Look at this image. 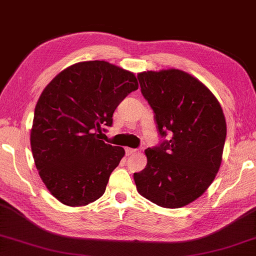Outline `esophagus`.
I'll return each instance as SVG.
<instances>
[{
	"mask_svg": "<svg viewBox=\"0 0 256 256\" xmlns=\"http://www.w3.org/2000/svg\"><path fill=\"white\" fill-rule=\"evenodd\" d=\"M125 152H126L128 156H131V154H134V153H136V148H125Z\"/></svg>",
	"mask_w": 256,
	"mask_h": 256,
	"instance_id": "34e87169",
	"label": "esophagus"
}]
</instances>
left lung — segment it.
Here are the masks:
<instances>
[{
    "label": "left lung",
    "mask_w": 256,
    "mask_h": 256,
    "mask_svg": "<svg viewBox=\"0 0 256 256\" xmlns=\"http://www.w3.org/2000/svg\"><path fill=\"white\" fill-rule=\"evenodd\" d=\"M138 80L161 140L146 148V168L133 174L136 189L158 206L184 207L206 192L220 170L224 113L212 92L184 72H144Z\"/></svg>",
    "instance_id": "left-lung-1"
}]
</instances>
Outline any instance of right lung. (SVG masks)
<instances>
[{
    "mask_svg": "<svg viewBox=\"0 0 256 256\" xmlns=\"http://www.w3.org/2000/svg\"><path fill=\"white\" fill-rule=\"evenodd\" d=\"M138 84L134 74L106 62H82L58 74L36 103L31 150L46 187L67 206L103 196L124 148L100 140L113 113Z\"/></svg>",
    "mask_w": 256,
    "mask_h": 256,
    "instance_id": "right-lung-1",
    "label": "right lung"
}]
</instances>
